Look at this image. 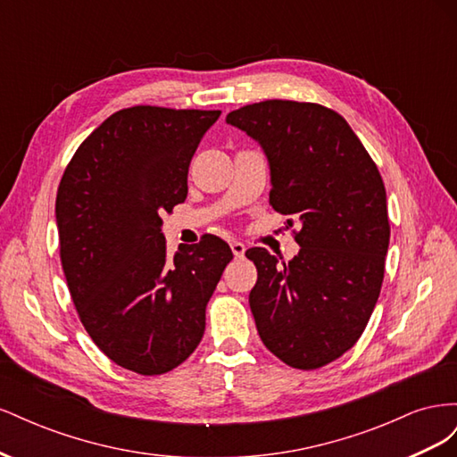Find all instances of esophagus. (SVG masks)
I'll return each mask as SVG.
<instances>
[{"label": "esophagus", "instance_id": "obj_1", "mask_svg": "<svg viewBox=\"0 0 457 457\" xmlns=\"http://www.w3.org/2000/svg\"><path fill=\"white\" fill-rule=\"evenodd\" d=\"M230 250L234 253V257H244L245 253V245L242 242H230Z\"/></svg>", "mask_w": 457, "mask_h": 457}]
</instances>
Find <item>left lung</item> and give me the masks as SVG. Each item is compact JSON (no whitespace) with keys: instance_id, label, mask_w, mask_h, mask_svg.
I'll use <instances>...</instances> for the list:
<instances>
[{"instance_id":"left-lung-1","label":"left lung","mask_w":457,"mask_h":457,"mask_svg":"<svg viewBox=\"0 0 457 457\" xmlns=\"http://www.w3.org/2000/svg\"><path fill=\"white\" fill-rule=\"evenodd\" d=\"M227 123L259 143L270 170V205L299 220V253L284 262L247 250L257 267L250 307L265 347L314 370L362 336L389 250L386 195L376 163L337 112L265 101L232 110Z\"/></svg>"}]
</instances>
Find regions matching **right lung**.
I'll return each instance as SVG.
<instances>
[{"label": "right lung", "mask_w": 457, "mask_h": 457, "mask_svg": "<svg viewBox=\"0 0 457 457\" xmlns=\"http://www.w3.org/2000/svg\"><path fill=\"white\" fill-rule=\"evenodd\" d=\"M219 110L133 106L79 145L61 179V261L81 324L110 361L160 376L195 353L232 252L207 234L165 252L162 213L187 198L188 165Z\"/></svg>", "instance_id": "add662e5"}]
</instances>
